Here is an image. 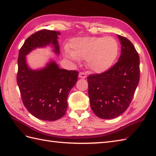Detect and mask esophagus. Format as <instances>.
Here are the masks:
<instances>
[{"label":"esophagus","instance_id":"34e87169","mask_svg":"<svg viewBox=\"0 0 156 156\" xmlns=\"http://www.w3.org/2000/svg\"><path fill=\"white\" fill-rule=\"evenodd\" d=\"M78 77L80 78H86L87 77V74H86V73L81 72L79 73Z\"/></svg>","mask_w":156,"mask_h":156}]
</instances>
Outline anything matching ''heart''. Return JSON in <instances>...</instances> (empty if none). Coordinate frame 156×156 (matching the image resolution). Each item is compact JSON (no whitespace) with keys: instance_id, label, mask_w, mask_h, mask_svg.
Wrapping results in <instances>:
<instances>
[{"instance_id":"1","label":"heart","mask_w":156,"mask_h":156,"mask_svg":"<svg viewBox=\"0 0 156 156\" xmlns=\"http://www.w3.org/2000/svg\"><path fill=\"white\" fill-rule=\"evenodd\" d=\"M68 51V57L72 60L86 59L92 71L102 73L114 64L119 53V45L111 36L78 37L69 41Z\"/></svg>"}]
</instances>
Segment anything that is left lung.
Listing matches in <instances>:
<instances>
[{
  "label": "left lung",
  "instance_id": "left-lung-1",
  "mask_svg": "<svg viewBox=\"0 0 156 156\" xmlns=\"http://www.w3.org/2000/svg\"><path fill=\"white\" fill-rule=\"evenodd\" d=\"M121 44L119 61L107 71L88 76L92 110L98 117L111 119L127 110L140 81V57L133 44L117 35Z\"/></svg>",
  "mask_w": 156,
  "mask_h": 156
}]
</instances>
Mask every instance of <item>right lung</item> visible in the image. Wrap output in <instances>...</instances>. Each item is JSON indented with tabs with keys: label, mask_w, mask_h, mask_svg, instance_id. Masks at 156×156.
Wrapping results in <instances>:
<instances>
[{
	"label": "right lung",
	"mask_w": 156,
	"mask_h": 156,
	"mask_svg": "<svg viewBox=\"0 0 156 156\" xmlns=\"http://www.w3.org/2000/svg\"><path fill=\"white\" fill-rule=\"evenodd\" d=\"M59 35L60 32L48 29L39 31L26 39L19 53L16 81L23 103L32 115L43 121H56L65 115L69 92L78 81V72L60 69L53 60L44 68L32 69L26 55L50 45L59 55Z\"/></svg>",
	"instance_id": "obj_1"
}]
</instances>
